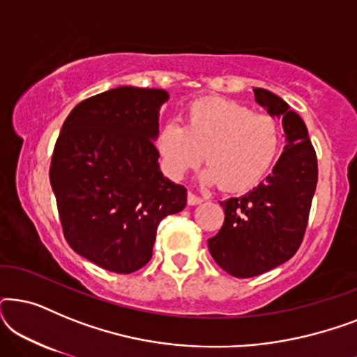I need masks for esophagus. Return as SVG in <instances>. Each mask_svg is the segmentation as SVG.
<instances>
[{"label": "esophagus", "mask_w": 357, "mask_h": 357, "mask_svg": "<svg viewBox=\"0 0 357 357\" xmlns=\"http://www.w3.org/2000/svg\"><path fill=\"white\" fill-rule=\"evenodd\" d=\"M187 202H188V204H190V206H195V204H199V203H203V202H204V199H203L202 197H197V195H195V193H192V192H188Z\"/></svg>", "instance_id": "34e87169"}]
</instances>
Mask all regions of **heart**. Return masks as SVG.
<instances>
[{"instance_id":"obj_1","label":"heart","mask_w":357,"mask_h":357,"mask_svg":"<svg viewBox=\"0 0 357 357\" xmlns=\"http://www.w3.org/2000/svg\"><path fill=\"white\" fill-rule=\"evenodd\" d=\"M275 119L226 99L197 100L185 112V123L169 121L158 131L155 148L170 178L180 180L203 159V183L243 192L260 182L280 151Z\"/></svg>"}]
</instances>
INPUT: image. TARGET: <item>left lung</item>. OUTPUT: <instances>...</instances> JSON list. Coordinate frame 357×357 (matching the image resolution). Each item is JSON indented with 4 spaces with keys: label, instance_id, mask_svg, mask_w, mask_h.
I'll use <instances>...</instances> for the list:
<instances>
[{
    "label": "left lung",
    "instance_id": "left-lung-1",
    "mask_svg": "<svg viewBox=\"0 0 357 357\" xmlns=\"http://www.w3.org/2000/svg\"><path fill=\"white\" fill-rule=\"evenodd\" d=\"M255 100L282 120L284 151L273 172L238 198L221 202L224 224L208 241L214 261L236 278H253L294 257L304 237L317 188V155L304 120L273 92L255 87Z\"/></svg>",
    "mask_w": 357,
    "mask_h": 357
}]
</instances>
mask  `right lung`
Wrapping results in <instances>:
<instances>
[{"label":"right lung","instance_id":"1","mask_svg":"<svg viewBox=\"0 0 357 357\" xmlns=\"http://www.w3.org/2000/svg\"><path fill=\"white\" fill-rule=\"evenodd\" d=\"M164 89L120 86L77 104L50 165L65 238L77 255L128 275L153 257L159 222L187 204L164 177L154 141Z\"/></svg>","mask_w":357,"mask_h":357}]
</instances>
